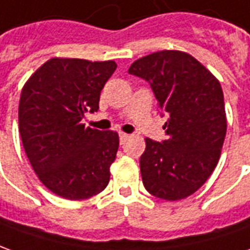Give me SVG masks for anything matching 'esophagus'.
<instances>
[{"instance_id":"obj_1","label":"esophagus","mask_w":250,"mask_h":250,"mask_svg":"<svg viewBox=\"0 0 250 250\" xmlns=\"http://www.w3.org/2000/svg\"><path fill=\"white\" fill-rule=\"evenodd\" d=\"M119 138H120V144L123 145L125 141L130 138V134H125V132H120V134H119Z\"/></svg>"}]
</instances>
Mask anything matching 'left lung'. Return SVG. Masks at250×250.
Here are the masks:
<instances>
[{
    "label": "left lung",
    "instance_id": "8db88e82",
    "mask_svg": "<svg viewBox=\"0 0 250 250\" xmlns=\"http://www.w3.org/2000/svg\"><path fill=\"white\" fill-rule=\"evenodd\" d=\"M128 74L153 90L167 139L146 138L139 159L142 182L154 197L176 201L200 189L218 164L225 142V98L219 81L193 56L163 50L138 59Z\"/></svg>",
    "mask_w": 250,
    "mask_h": 250
}]
</instances>
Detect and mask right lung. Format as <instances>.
<instances>
[{"label":"right lung","mask_w":250,"mask_h":250,"mask_svg":"<svg viewBox=\"0 0 250 250\" xmlns=\"http://www.w3.org/2000/svg\"><path fill=\"white\" fill-rule=\"evenodd\" d=\"M115 61L50 59L27 81L19 103V132L40 181L54 194L84 200L109 182L119 135L84 127L98 111Z\"/></svg>","instance_id":"right-lung-1"}]
</instances>
